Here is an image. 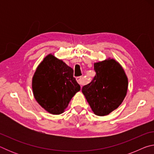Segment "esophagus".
Wrapping results in <instances>:
<instances>
[{"mask_svg": "<svg viewBox=\"0 0 154 154\" xmlns=\"http://www.w3.org/2000/svg\"><path fill=\"white\" fill-rule=\"evenodd\" d=\"M77 82H78L79 85H83V82H84V80H83V78L82 77H78L76 78Z\"/></svg>", "mask_w": 154, "mask_h": 154, "instance_id": "obj_1", "label": "esophagus"}]
</instances>
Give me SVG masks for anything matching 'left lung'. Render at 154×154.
<instances>
[{"instance_id": "left-lung-1", "label": "left lung", "mask_w": 154, "mask_h": 154, "mask_svg": "<svg viewBox=\"0 0 154 154\" xmlns=\"http://www.w3.org/2000/svg\"><path fill=\"white\" fill-rule=\"evenodd\" d=\"M96 75L82 88L92 110L99 116H106L123 102L128 90L124 69L113 59L94 63Z\"/></svg>"}]
</instances>
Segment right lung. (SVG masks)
I'll return each instance as SVG.
<instances>
[{"mask_svg": "<svg viewBox=\"0 0 154 154\" xmlns=\"http://www.w3.org/2000/svg\"><path fill=\"white\" fill-rule=\"evenodd\" d=\"M32 90L43 108L58 115L63 113L72 96L80 90V85L73 77V69L49 54L36 69Z\"/></svg>", "mask_w": 154, "mask_h": 154, "instance_id": "obj_1", "label": "right lung"}]
</instances>
